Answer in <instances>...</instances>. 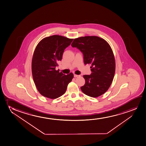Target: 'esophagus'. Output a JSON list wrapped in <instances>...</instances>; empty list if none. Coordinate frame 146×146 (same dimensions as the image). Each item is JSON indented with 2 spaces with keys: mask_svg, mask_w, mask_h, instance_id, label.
Instances as JSON below:
<instances>
[{
  "mask_svg": "<svg viewBox=\"0 0 146 146\" xmlns=\"http://www.w3.org/2000/svg\"><path fill=\"white\" fill-rule=\"evenodd\" d=\"M74 77H80V75H76V74H74Z\"/></svg>",
  "mask_w": 146,
  "mask_h": 146,
  "instance_id": "34e87169",
  "label": "esophagus"
}]
</instances>
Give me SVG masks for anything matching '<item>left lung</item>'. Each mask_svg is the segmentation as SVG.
<instances>
[{"mask_svg":"<svg viewBox=\"0 0 146 146\" xmlns=\"http://www.w3.org/2000/svg\"><path fill=\"white\" fill-rule=\"evenodd\" d=\"M72 47L83 53L86 65L91 64L90 75H85V85L81 87L84 94L97 98L108 90L113 79L115 61L108 42L97 36H81L74 39Z\"/></svg>","mask_w":146,"mask_h":146,"instance_id":"obj_1","label":"left lung"}]
</instances>
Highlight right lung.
<instances>
[{"label":"right lung","instance_id":"obj_1","mask_svg":"<svg viewBox=\"0 0 146 146\" xmlns=\"http://www.w3.org/2000/svg\"><path fill=\"white\" fill-rule=\"evenodd\" d=\"M73 40L53 35L44 38L35 49L32 61L33 78L36 89L44 97L50 99L61 97L74 77L72 73L65 75L55 70L64 49Z\"/></svg>","mask_w":146,"mask_h":146}]
</instances>
